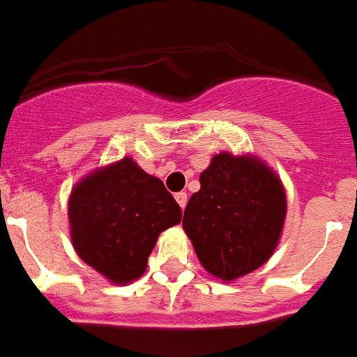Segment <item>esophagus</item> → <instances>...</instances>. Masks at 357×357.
<instances>
[{"mask_svg": "<svg viewBox=\"0 0 357 357\" xmlns=\"http://www.w3.org/2000/svg\"><path fill=\"white\" fill-rule=\"evenodd\" d=\"M175 199H176V202H178V206H181L182 210H184V208H186V202H188V193L186 192L176 193Z\"/></svg>", "mask_w": 357, "mask_h": 357, "instance_id": "esophagus-1", "label": "esophagus"}]
</instances>
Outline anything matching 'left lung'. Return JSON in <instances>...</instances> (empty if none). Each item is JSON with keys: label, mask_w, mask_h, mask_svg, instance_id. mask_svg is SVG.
Instances as JSON below:
<instances>
[{"label": "left lung", "mask_w": 357, "mask_h": 357, "mask_svg": "<svg viewBox=\"0 0 357 357\" xmlns=\"http://www.w3.org/2000/svg\"><path fill=\"white\" fill-rule=\"evenodd\" d=\"M201 190L184 210L182 227L202 267L232 282L273 256L286 219V192L256 156L219 153L201 173Z\"/></svg>", "instance_id": "obj_1"}]
</instances>
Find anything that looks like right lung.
I'll return each mask as SVG.
<instances>
[{"label": "right lung", "instance_id": "1", "mask_svg": "<svg viewBox=\"0 0 357 357\" xmlns=\"http://www.w3.org/2000/svg\"><path fill=\"white\" fill-rule=\"evenodd\" d=\"M68 219L79 258L123 286L144 275L160 232L182 212L160 178L125 156L77 182Z\"/></svg>", "mask_w": 357, "mask_h": 357}]
</instances>
